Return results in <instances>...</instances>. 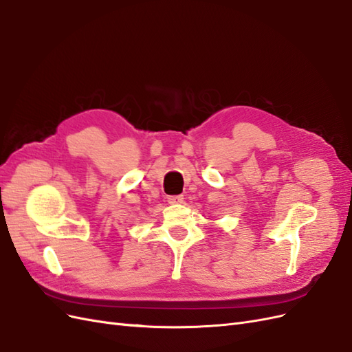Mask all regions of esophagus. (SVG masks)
Returning <instances> with one entry per match:
<instances>
[{
  "label": "esophagus",
  "mask_w": 352,
  "mask_h": 352,
  "mask_svg": "<svg viewBox=\"0 0 352 352\" xmlns=\"http://www.w3.org/2000/svg\"><path fill=\"white\" fill-rule=\"evenodd\" d=\"M167 201L170 202V204H180V202L184 201V197L182 195H170L167 198Z\"/></svg>",
  "instance_id": "1"
}]
</instances>
